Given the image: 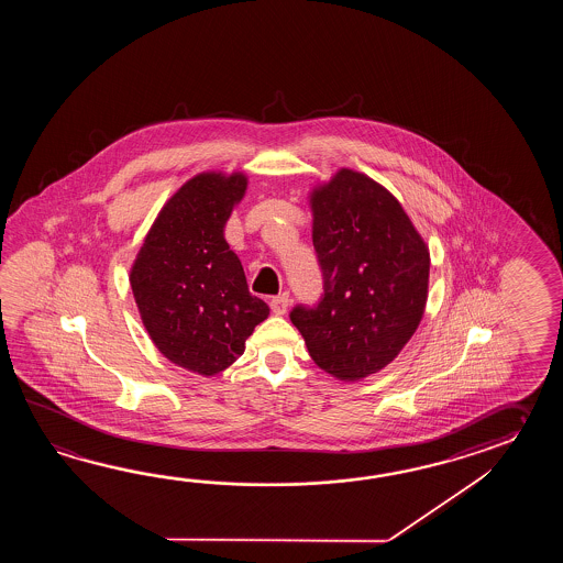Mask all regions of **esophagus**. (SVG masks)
<instances>
[{"label": "esophagus", "mask_w": 563, "mask_h": 563, "mask_svg": "<svg viewBox=\"0 0 563 563\" xmlns=\"http://www.w3.org/2000/svg\"><path fill=\"white\" fill-rule=\"evenodd\" d=\"M269 306H272L274 313H277V316H284L287 311V306H289V296H287V294H279L276 298H272Z\"/></svg>", "instance_id": "obj_1"}]
</instances>
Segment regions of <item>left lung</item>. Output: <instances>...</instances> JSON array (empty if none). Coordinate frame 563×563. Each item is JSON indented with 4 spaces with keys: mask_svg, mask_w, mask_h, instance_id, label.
Wrapping results in <instances>:
<instances>
[{
    "mask_svg": "<svg viewBox=\"0 0 563 563\" xmlns=\"http://www.w3.org/2000/svg\"><path fill=\"white\" fill-rule=\"evenodd\" d=\"M318 303L289 320L311 360L340 380L383 371L419 328L431 257L405 209L376 180L342 168L311 195Z\"/></svg>",
    "mask_w": 563,
    "mask_h": 563,
    "instance_id": "8db88e82",
    "label": "left lung"
}]
</instances>
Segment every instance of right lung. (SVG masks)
Listing matches in <instances>:
<instances>
[{
    "label": "right lung",
    "mask_w": 563,
    "mask_h": 563,
    "mask_svg": "<svg viewBox=\"0 0 563 563\" xmlns=\"http://www.w3.org/2000/svg\"><path fill=\"white\" fill-rule=\"evenodd\" d=\"M245 187L241 173L187 180L156 217L131 269L132 294L155 346L203 376L240 358L253 328L269 316L223 238Z\"/></svg>",
    "instance_id": "obj_1"
}]
</instances>
